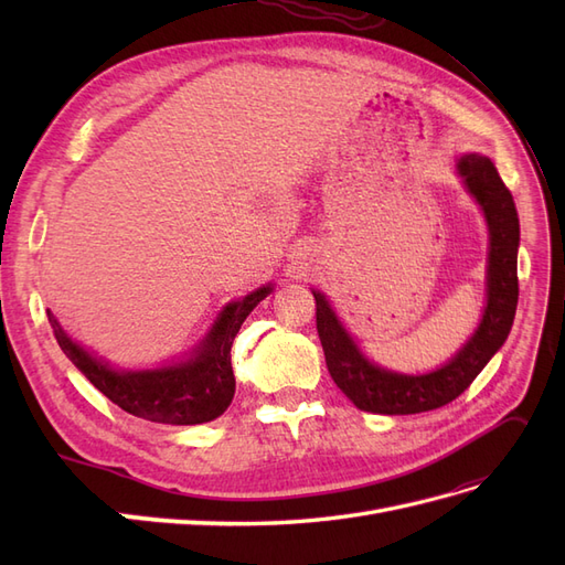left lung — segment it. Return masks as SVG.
I'll list each match as a JSON object with an SVG mask.
<instances>
[{
  "label": "left lung",
  "instance_id": "8db88e82",
  "mask_svg": "<svg viewBox=\"0 0 565 565\" xmlns=\"http://www.w3.org/2000/svg\"><path fill=\"white\" fill-rule=\"evenodd\" d=\"M457 174L481 204L488 221V303L478 330L446 365L426 374H401L370 363L339 322L330 301L313 289L324 363L344 396L365 413L417 415L452 403L500 351L514 324L519 303V214L514 198L492 160L478 152H467L457 160Z\"/></svg>",
  "mask_w": 565,
  "mask_h": 565
}]
</instances>
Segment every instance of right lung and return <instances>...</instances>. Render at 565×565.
<instances>
[{"mask_svg":"<svg viewBox=\"0 0 565 565\" xmlns=\"http://www.w3.org/2000/svg\"><path fill=\"white\" fill-rule=\"evenodd\" d=\"M270 285L259 287L241 301L228 303L191 358L158 370H115L75 344L54 313L46 311V316L63 353L125 413L158 424H202L224 415L231 405L235 393L231 367L233 339L254 306L270 295Z\"/></svg>","mask_w":565,"mask_h":565,"instance_id":"obj_1","label":"right lung"}]
</instances>
